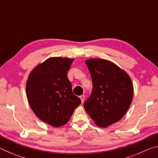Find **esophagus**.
<instances>
[{"mask_svg":"<svg viewBox=\"0 0 158 158\" xmlns=\"http://www.w3.org/2000/svg\"><path fill=\"white\" fill-rule=\"evenodd\" d=\"M80 99H81V100L82 102H84V99H85V95H82L80 96Z\"/></svg>","mask_w":158,"mask_h":158,"instance_id":"34e87169","label":"esophagus"}]
</instances>
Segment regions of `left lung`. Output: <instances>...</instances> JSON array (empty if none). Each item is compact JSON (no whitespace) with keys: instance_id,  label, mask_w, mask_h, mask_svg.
<instances>
[{"instance_id":"8db88e82","label":"left lung","mask_w":158,"mask_h":158,"mask_svg":"<svg viewBox=\"0 0 158 158\" xmlns=\"http://www.w3.org/2000/svg\"><path fill=\"white\" fill-rule=\"evenodd\" d=\"M85 64L93 89L84 106L96 125L106 127L120 121L129 109L133 98L132 80L111 61L93 58Z\"/></svg>"}]
</instances>
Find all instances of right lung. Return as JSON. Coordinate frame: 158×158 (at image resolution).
I'll use <instances>...</instances> for the list:
<instances>
[{"label":"right lung","mask_w":158,"mask_h":158,"mask_svg":"<svg viewBox=\"0 0 158 158\" xmlns=\"http://www.w3.org/2000/svg\"><path fill=\"white\" fill-rule=\"evenodd\" d=\"M74 59L52 57L35 67L26 82V95L34 114L53 127L69 121L81 101L73 93L68 72Z\"/></svg>","instance_id":"obj_1"}]
</instances>
